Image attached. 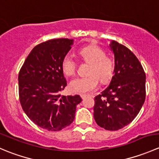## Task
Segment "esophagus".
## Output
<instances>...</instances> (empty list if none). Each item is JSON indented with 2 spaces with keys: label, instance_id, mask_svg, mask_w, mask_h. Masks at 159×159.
Wrapping results in <instances>:
<instances>
[{
  "label": "esophagus",
  "instance_id": "obj_1",
  "mask_svg": "<svg viewBox=\"0 0 159 159\" xmlns=\"http://www.w3.org/2000/svg\"><path fill=\"white\" fill-rule=\"evenodd\" d=\"M88 96V94H81V98H84Z\"/></svg>",
  "mask_w": 159,
  "mask_h": 159
}]
</instances>
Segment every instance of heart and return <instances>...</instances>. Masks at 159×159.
<instances>
[{
	"instance_id": "heart-1",
	"label": "heart",
	"mask_w": 159,
	"mask_h": 159,
	"mask_svg": "<svg viewBox=\"0 0 159 159\" xmlns=\"http://www.w3.org/2000/svg\"><path fill=\"white\" fill-rule=\"evenodd\" d=\"M81 60L89 64L85 77H78L71 80L69 89L77 94H86L97 89L98 80L102 83H108L115 72V61L106 55L103 49L97 45L81 48L78 52ZM77 64L71 56L68 54L63 58L61 68L64 73L71 76L75 73Z\"/></svg>"
}]
</instances>
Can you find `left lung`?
Here are the masks:
<instances>
[{
  "mask_svg": "<svg viewBox=\"0 0 159 159\" xmlns=\"http://www.w3.org/2000/svg\"><path fill=\"white\" fill-rule=\"evenodd\" d=\"M115 75L109 86L94 98V118L100 127L117 131L130 124L145 100V73L130 50L111 41Z\"/></svg>",
  "mask_w": 159,
  "mask_h": 159,
  "instance_id": "1",
  "label": "left lung"
}]
</instances>
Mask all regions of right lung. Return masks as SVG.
<instances>
[{
	"mask_svg": "<svg viewBox=\"0 0 159 159\" xmlns=\"http://www.w3.org/2000/svg\"><path fill=\"white\" fill-rule=\"evenodd\" d=\"M73 39L60 38L35 46L18 75L20 103L34 124L51 131H60L74 121L79 95H61L67 85L61 62Z\"/></svg>",
	"mask_w": 159,
	"mask_h": 159,
	"instance_id": "add662e5",
	"label": "right lung"
}]
</instances>
